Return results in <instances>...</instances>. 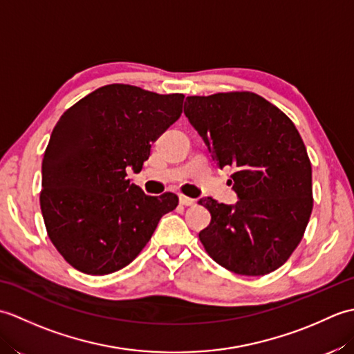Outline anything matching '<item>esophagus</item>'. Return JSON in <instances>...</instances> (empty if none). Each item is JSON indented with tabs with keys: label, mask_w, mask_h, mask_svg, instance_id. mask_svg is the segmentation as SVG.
I'll use <instances>...</instances> for the list:
<instances>
[{
	"label": "esophagus",
	"mask_w": 354,
	"mask_h": 354,
	"mask_svg": "<svg viewBox=\"0 0 354 354\" xmlns=\"http://www.w3.org/2000/svg\"><path fill=\"white\" fill-rule=\"evenodd\" d=\"M179 202H181V204H183V205H185V207H193V205H196V201L192 199V198H189V196H184V194H181V196H179Z\"/></svg>",
	"instance_id": "1"
}]
</instances>
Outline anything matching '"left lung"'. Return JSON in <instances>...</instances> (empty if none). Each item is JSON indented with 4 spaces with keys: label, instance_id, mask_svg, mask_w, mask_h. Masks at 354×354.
<instances>
[{
    "label": "left lung",
    "instance_id": "obj_1",
    "mask_svg": "<svg viewBox=\"0 0 354 354\" xmlns=\"http://www.w3.org/2000/svg\"><path fill=\"white\" fill-rule=\"evenodd\" d=\"M184 114L223 169L234 205L201 199L212 222L199 239L216 263L239 275H266L284 265L309 223L312 164L292 120L250 91L190 95Z\"/></svg>",
    "mask_w": 354,
    "mask_h": 354
}]
</instances>
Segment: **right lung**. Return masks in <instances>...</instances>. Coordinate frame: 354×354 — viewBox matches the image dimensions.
<instances>
[{"mask_svg":"<svg viewBox=\"0 0 354 354\" xmlns=\"http://www.w3.org/2000/svg\"><path fill=\"white\" fill-rule=\"evenodd\" d=\"M184 94L112 84L73 104L42 160L41 212L51 243L73 268L106 275L127 266L178 196H147L127 179L183 114Z\"/></svg>","mask_w":354,"mask_h":354,"instance_id":"add662e5","label":"right lung"}]
</instances>
